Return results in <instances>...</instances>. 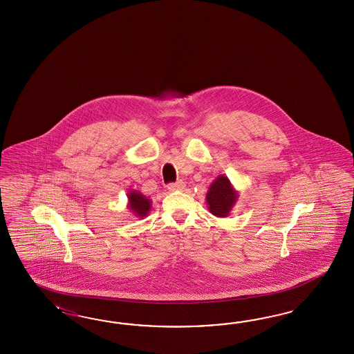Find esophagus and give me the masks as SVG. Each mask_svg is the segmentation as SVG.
<instances>
[{"label":"esophagus","mask_w":354,"mask_h":354,"mask_svg":"<svg viewBox=\"0 0 354 354\" xmlns=\"http://www.w3.org/2000/svg\"><path fill=\"white\" fill-rule=\"evenodd\" d=\"M167 188H169V191H182L183 188H184V184L182 182H176L171 183V184H169L167 185Z\"/></svg>","instance_id":"obj_1"}]
</instances>
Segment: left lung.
I'll return each mask as SVG.
<instances>
[{
	"label": "left lung",
	"mask_w": 354,
	"mask_h": 354,
	"mask_svg": "<svg viewBox=\"0 0 354 354\" xmlns=\"http://www.w3.org/2000/svg\"><path fill=\"white\" fill-rule=\"evenodd\" d=\"M239 193L228 180L227 176L219 175L206 193V203L212 214L219 218H225L230 214L234 207Z\"/></svg>",
	"instance_id": "1"
}]
</instances>
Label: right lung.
I'll list each match as a JSON object with an SVG mask.
<instances>
[{"label": "right lung", "instance_id": "add662e5", "mask_svg": "<svg viewBox=\"0 0 354 354\" xmlns=\"http://www.w3.org/2000/svg\"><path fill=\"white\" fill-rule=\"evenodd\" d=\"M127 197H129V207L133 214L138 215L140 218L148 215L151 207L149 198H147L144 194L136 191L129 192Z\"/></svg>", "mask_w": 354, "mask_h": 354}]
</instances>
